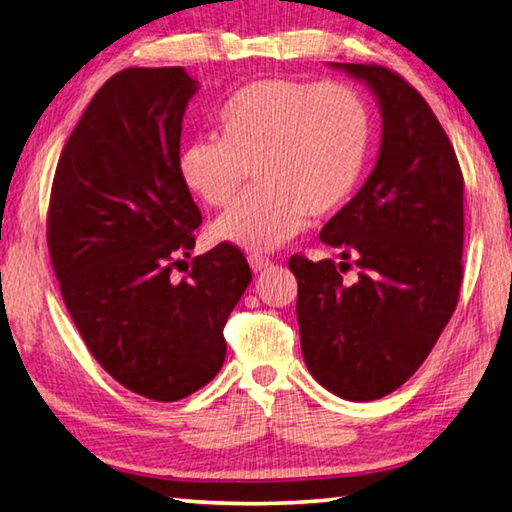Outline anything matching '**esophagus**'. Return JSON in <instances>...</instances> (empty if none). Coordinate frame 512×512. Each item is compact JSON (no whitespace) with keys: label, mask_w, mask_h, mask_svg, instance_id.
<instances>
[{"label":"esophagus","mask_w":512,"mask_h":512,"mask_svg":"<svg viewBox=\"0 0 512 512\" xmlns=\"http://www.w3.org/2000/svg\"><path fill=\"white\" fill-rule=\"evenodd\" d=\"M248 264H250V268H253V273H262V271H266L268 266H271L273 262L268 257H264V255H250L248 257Z\"/></svg>","instance_id":"1"}]
</instances>
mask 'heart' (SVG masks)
<instances>
[{"mask_svg": "<svg viewBox=\"0 0 512 512\" xmlns=\"http://www.w3.org/2000/svg\"><path fill=\"white\" fill-rule=\"evenodd\" d=\"M219 136L190 138L179 176L212 208H226L255 165L257 190L237 201L212 232L244 250H275L309 212L324 217L347 203L369 147V114L342 82L264 78L237 89L217 111Z\"/></svg>", "mask_w": 512, "mask_h": 512, "instance_id": "b5f03b06", "label": "heart"}]
</instances>
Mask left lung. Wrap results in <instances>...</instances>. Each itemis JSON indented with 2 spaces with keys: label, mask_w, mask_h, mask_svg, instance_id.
<instances>
[{
  "label": "left lung",
  "mask_w": 512,
  "mask_h": 512,
  "mask_svg": "<svg viewBox=\"0 0 512 512\" xmlns=\"http://www.w3.org/2000/svg\"><path fill=\"white\" fill-rule=\"evenodd\" d=\"M376 96L374 170L320 239L342 262L293 255L297 324L311 376L345 401H376L423 365L457 309L463 280V174L434 111L398 73L340 64ZM353 258L359 280L341 273Z\"/></svg>",
  "instance_id": "left-lung-1"
}]
</instances>
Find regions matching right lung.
I'll list each match as a JSON object with an SVG mask.
<instances>
[{
    "label": "right lung",
    "instance_id": "add662e5",
    "mask_svg": "<svg viewBox=\"0 0 512 512\" xmlns=\"http://www.w3.org/2000/svg\"><path fill=\"white\" fill-rule=\"evenodd\" d=\"M197 91L183 67L111 76L64 145L49 203L46 241L73 324L111 378L161 403L217 376L226 320L253 280L232 244L172 277L201 224L176 165Z\"/></svg>",
    "mask_w": 512,
    "mask_h": 512
}]
</instances>
